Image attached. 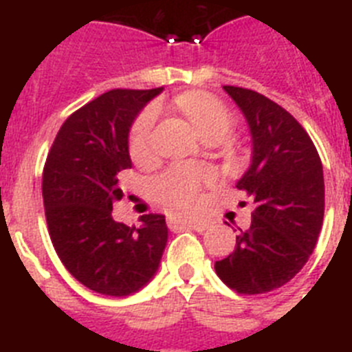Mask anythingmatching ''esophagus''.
<instances>
[{
    "mask_svg": "<svg viewBox=\"0 0 352 352\" xmlns=\"http://www.w3.org/2000/svg\"><path fill=\"white\" fill-rule=\"evenodd\" d=\"M186 223H188V227L195 228L198 232H204L210 227V221L207 218H204V216H189L186 219Z\"/></svg>",
    "mask_w": 352,
    "mask_h": 352,
    "instance_id": "1",
    "label": "esophagus"
}]
</instances>
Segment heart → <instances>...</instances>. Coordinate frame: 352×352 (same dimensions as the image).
Segmentation results:
<instances>
[{
  "label": "heart",
  "instance_id": "b5f03b06",
  "mask_svg": "<svg viewBox=\"0 0 352 352\" xmlns=\"http://www.w3.org/2000/svg\"><path fill=\"white\" fill-rule=\"evenodd\" d=\"M179 108L206 140H225L234 127V117L230 109L219 99L204 94V91H189L179 97ZM157 108L151 106L136 118L131 129L129 151L136 161H142L151 154V138L154 129ZM212 179V173L198 170L195 166H179L159 177L154 182L155 193L159 197L172 200L180 206H189L197 200L198 189L204 180Z\"/></svg>",
  "mask_w": 352,
  "mask_h": 352
}]
</instances>
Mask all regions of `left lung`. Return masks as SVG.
Wrapping results in <instances>:
<instances>
[{
    "label": "left lung",
    "mask_w": 352,
    "mask_h": 352,
    "mask_svg": "<svg viewBox=\"0 0 352 352\" xmlns=\"http://www.w3.org/2000/svg\"><path fill=\"white\" fill-rule=\"evenodd\" d=\"M246 118L252 163L235 188L252 197V225L235 250L214 264L239 294H264L285 285L307 264L324 218L322 163L307 131L262 94L223 87Z\"/></svg>",
    "instance_id": "1"
}]
</instances>
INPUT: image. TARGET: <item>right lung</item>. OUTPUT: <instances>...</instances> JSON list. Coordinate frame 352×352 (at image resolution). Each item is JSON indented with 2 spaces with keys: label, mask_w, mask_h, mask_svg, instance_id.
<instances>
[{
  "label": "right lung",
  "mask_w": 352,
  "mask_h": 352,
  "mask_svg": "<svg viewBox=\"0 0 352 352\" xmlns=\"http://www.w3.org/2000/svg\"><path fill=\"white\" fill-rule=\"evenodd\" d=\"M154 90H109L72 113L58 131L42 175L45 219L60 261L79 283L104 296L134 294L157 273L168 241L163 214L140 227L113 219L118 175L133 166L129 131Z\"/></svg>",
  "instance_id": "1"
}]
</instances>
